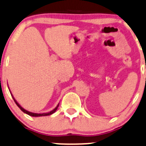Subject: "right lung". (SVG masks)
<instances>
[{
  "label": "right lung",
  "mask_w": 146,
  "mask_h": 146,
  "mask_svg": "<svg viewBox=\"0 0 146 146\" xmlns=\"http://www.w3.org/2000/svg\"><path fill=\"white\" fill-rule=\"evenodd\" d=\"M11 96H12V97H13V100H14V101H15V103H16V105L18 106V108H19L21 109V111H22L23 113H26V114H28V115H31V116H33V117H40V116H46V115H51V114L54 113L56 112V110H57L58 108V106H59V103H58V106H56V107L55 108L53 109V110H52L51 111H50V112L43 113H35L30 112V111H26V110H25V109H24L23 108L21 107V106H20L19 103H18V102H17L16 100H15V99L14 98V97H13V96L12 94H11Z\"/></svg>",
  "instance_id": "right-lung-1"
}]
</instances>
